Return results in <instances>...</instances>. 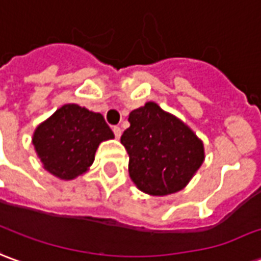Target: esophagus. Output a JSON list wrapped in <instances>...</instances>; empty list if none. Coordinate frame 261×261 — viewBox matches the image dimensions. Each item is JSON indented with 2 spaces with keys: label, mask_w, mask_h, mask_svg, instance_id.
<instances>
[{
  "label": "esophagus",
  "mask_w": 261,
  "mask_h": 261,
  "mask_svg": "<svg viewBox=\"0 0 261 261\" xmlns=\"http://www.w3.org/2000/svg\"><path fill=\"white\" fill-rule=\"evenodd\" d=\"M112 130H114V134H115V138L116 139H119L122 135V129L119 126H114L112 127Z\"/></svg>",
  "instance_id": "obj_1"
}]
</instances>
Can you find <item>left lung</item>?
<instances>
[{"instance_id":"obj_1","label":"left lung","mask_w":261,"mask_h":261,"mask_svg":"<svg viewBox=\"0 0 261 261\" xmlns=\"http://www.w3.org/2000/svg\"><path fill=\"white\" fill-rule=\"evenodd\" d=\"M121 136L129 154V175L140 191L169 195L182 190L204 162L202 140L156 102L129 114Z\"/></svg>"}]
</instances>
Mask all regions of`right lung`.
I'll list each match as a JSON object with an SVG mask.
<instances>
[{"instance_id": "add662e5", "label": "right lung", "mask_w": 261, "mask_h": 261, "mask_svg": "<svg viewBox=\"0 0 261 261\" xmlns=\"http://www.w3.org/2000/svg\"><path fill=\"white\" fill-rule=\"evenodd\" d=\"M114 139L104 116L77 104H66L42 122L32 143L45 170L73 180L90 169L101 142Z\"/></svg>"}]
</instances>
